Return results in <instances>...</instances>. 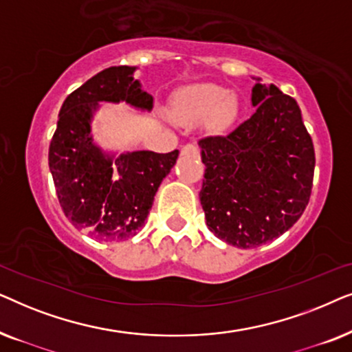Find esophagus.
<instances>
[{"instance_id": "obj_1", "label": "esophagus", "mask_w": 352, "mask_h": 352, "mask_svg": "<svg viewBox=\"0 0 352 352\" xmlns=\"http://www.w3.org/2000/svg\"><path fill=\"white\" fill-rule=\"evenodd\" d=\"M181 155H187V157H197L199 155V148L195 146H192V144H187L181 148Z\"/></svg>"}]
</instances>
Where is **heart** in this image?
<instances>
[{
  "label": "heart",
  "instance_id": "1",
  "mask_svg": "<svg viewBox=\"0 0 352 352\" xmlns=\"http://www.w3.org/2000/svg\"><path fill=\"white\" fill-rule=\"evenodd\" d=\"M237 100L229 89L219 85H194L176 93L171 104V117L181 124H199L213 133H223L234 123Z\"/></svg>",
  "mask_w": 352,
  "mask_h": 352
}]
</instances>
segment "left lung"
I'll use <instances>...</instances> for the list:
<instances>
[{
  "label": "left lung",
  "mask_w": 352,
  "mask_h": 352,
  "mask_svg": "<svg viewBox=\"0 0 352 352\" xmlns=\"http://www.w3.org/2000/svg\"><path fill=\"white\" fill-rule=\"evenodd\" d=\"M254 80L252 117L226 136L199 141L206 166L200 190L206 226L237 248L271 242L300 219L316 166L296 100Z\"/></svg>",
  "instance_id": "1"
}]
</instances>
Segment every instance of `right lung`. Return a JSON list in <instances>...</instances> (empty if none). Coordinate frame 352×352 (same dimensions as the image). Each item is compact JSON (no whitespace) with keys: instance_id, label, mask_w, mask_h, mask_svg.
Here are the masks:
<instances>
[{"instance_id":"1","label":"right lung","mask_w":352,"mask_h":352,"mask_svg":"<svg viewBox=\"0 0 352 352\" xmlns=\"http://www.w3.org/2000/svg\"><path fill=\"white\" fill-rule=\"evenodd\" d=\"M138 67H110L69 94L50 146L57 199L75 228L104 242H122L146 223L162 181L179 151L118 153L102 148L93 133L100 102L151 112L153 98L134 80Z\"/></svg>"}]
</instances>
